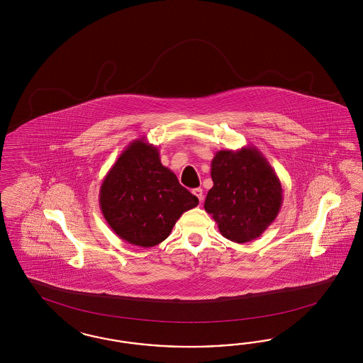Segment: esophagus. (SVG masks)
<instances>
[{
	"label": "esophagus",
	"instance_id": "esophagus-1",
	"mask_svg": "<svg viewBox=\"0 0 363 363\" xmlns=\"http://www.w3.org/2000/svg\"><path fill=\"white\" fill-rule=\"evenodd\" d=\"M193 194L199 199V202H202V201H203V190H202L201 187L193 189Z\"/></svg>",
	"mask_w": 363,
	"mask_h": 363
}]
</instances>
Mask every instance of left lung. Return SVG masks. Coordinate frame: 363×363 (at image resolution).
Masks as SVG:
<instances>
[{"instance_id":"8db88e82","label":"left lung","mask_w":363,"mask_h":363,"mask_svg":"<svg viewBox=\"0 0 363 363\" xmlns=\"http://www.w3.org/2000/svg\"><path fill=\"white\" fill-rule=\"evenodd\" d=\"M213 187L205 210L220 234L237 243L258 238L274 222L284 190L273 167L254 146L220 150L211 161Z\"/></svg>"}]
</instances>
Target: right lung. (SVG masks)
<instances>
[{"label": "right lung", "instance_id": "obj_1", "mask_svg": "<svg viewBox=\"0 0 363 363\" xmlns=\"http://www.w3.org/2000/svg\"><path fill=\"white\" fill-rule=\"evenodd\" d=\"M198 205V198L179 185L161 164L157 146L145 138L126 146L99 189V208L110 229L141 247L165 241L177 220Z\"/></svg>", "mask_w": 363, "mask_h": 363}]
</instances>
